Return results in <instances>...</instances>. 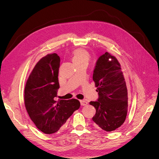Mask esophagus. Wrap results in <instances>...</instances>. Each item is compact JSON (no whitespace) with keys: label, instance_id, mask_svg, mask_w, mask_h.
I'll list each match as a JSON object with an SVG mask.
<instances>
[{"label":"esophagus","instance_id":"1","mask_svg":"<svg viewBox=\"0 0 159 159\" xmlns=\"http://www.w3.org/2000/svg\"><path fill=\"white\" fill-rule=\"evenodd\" d=\"M80 104L81 106H85L87 105V102L84 101V100H80Z\"/></svg>","mask_w":159,"mask_h":159}]
</instances>
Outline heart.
<instances>
[{"mask_svg":"<svg viewBox=\"0 0 159 159\" xmlns=\"http://www.w3.org/2000/svg\"><path fill=\"white\" fill-rule=\"evenodd\" d=\"M74 62L76 65L81 64L88 65L91 59V55L88 50L83 48H77L72 52Z\"/></svg>","mask_w":159,"mask_h":159,"instance_id":"1","label":"heart"}]
</instances>
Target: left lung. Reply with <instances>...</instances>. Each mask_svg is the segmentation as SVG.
I'll use <instances>...</instances> for the list:
<instances>
[{
    "label": "left lung",
    "mask_w": 159,
    "mask_h": 159,
    "mask_svg": "<svg viewBox=\"0 0 159 159\" xmlns=\"http://www.w3.org/2000/svg\"><path fill=\"white\" fill-rule=\"evenodd\" d=\"M99 98L90 101L96 112L92 117L96 126L107 132L122 125L128 113V90L117 59L106 52L99 58L93 73Z\"/></svg>",
    "instance_id": "1"
}]
</instances>
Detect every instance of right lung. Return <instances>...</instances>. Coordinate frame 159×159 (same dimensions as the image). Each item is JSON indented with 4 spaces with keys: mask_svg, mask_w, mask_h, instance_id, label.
I'll return each mask as SVG.
<instances>
[{
    "mask_svg": "<svg viewBox=\"0 0 159 159\" xmlns=\"http://www.w3.org/2000/svg\"><path fill=\"white\" fill-rule=\"evenodd\" d=\"M60 58L56 54L42 58L31 71L24 89V104L37 128L52 134L61 128L80 107L78 99L55 101L60 88L58 70Z\"/></svg>",
    "mask_w": 159,
    "mask_h": 159,
    "instance_id": "obj_1",
    "label": "right lung"
}]
</instances>
